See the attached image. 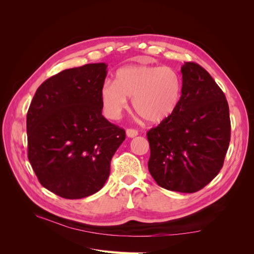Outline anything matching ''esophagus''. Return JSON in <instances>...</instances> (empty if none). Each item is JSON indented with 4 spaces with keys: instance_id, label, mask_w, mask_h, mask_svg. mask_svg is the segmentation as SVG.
<instances>
[{
    "instance_id": "esophagus-1",
    "label": "esophagus",
    "mask_w": 254,
    "mask_h": 254,
    "mask_svg": "<svg viewBox=\"0 0 254 254\" xmlns=\"http://www.w3.org/2000/svg\"><path fill=\"white\" fill-rule=\"evenodd\" d=\"M137 134H139V132H137V130H135V129L129 128V129L126 130V135H127L128 137H134V136H136Z\"/></svg>"
}]
</instances>
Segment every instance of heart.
<instances>
[{
	"instance_id": "1",
	"label": "heart",
	"mask_w": 254,
	"mask_h": 254,
	"mask_svg": "<svg viewBox=\"0 0 254 254\" xmlns=\"http://www.w3.org/2000/svg\"><path fill=\"white\" fill-rule=\"evenodd\" d=\"M183 79L171 66L131 64L119 68L115 81L107 80L99 96L105 115L118 120L132 98L134 111L149 124L170 120L182 101Z\"/></svg>"
}]
</instances>
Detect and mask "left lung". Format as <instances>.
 Masks as SVG:
<instances>
[{"label": "left lung", "mask_w": 254, "mask_h": 254, "mask_svg": "<svg viewBox=\"0 0 254 254\" xmlns=\"http://www.w3.org/2000/svg\"><path fill=\"white\" fill-rule=\"evenodd\" d=\"M181 73L183 93L178 110L147 132L148 170L161 188L195 193L224 165L231 123L224 92L202 66L186 63Z\"/></svg>", "instance_id": "8db88e82"}]
</instances>
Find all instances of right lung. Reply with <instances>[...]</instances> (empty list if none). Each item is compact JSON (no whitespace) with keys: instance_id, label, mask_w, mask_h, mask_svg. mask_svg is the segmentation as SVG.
Segmentation results:
<instances>
[{"instance_id":"add662e5","label":"right lung","mask_w":254,"mask_h":254,"mask_svg":"<svg viewBox=\"0 0 254 254\" xmlns=\"http://www.w3.org/2000/svg\"><path fill=\"white\" fill-rule=\"evenodd\" d=\"M104 63L67 68L37 89L26 118L28 160L42 187L66 199L101 190L125 130L102 114Z\"/></svg>"}]
</instances>
